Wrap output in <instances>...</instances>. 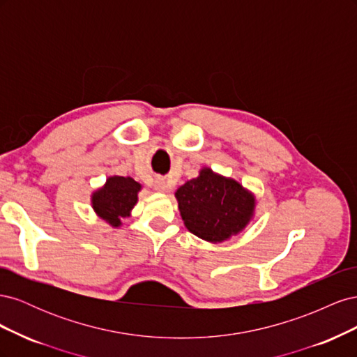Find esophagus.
I'll use <instances>...</instances> for the list:
<instances>
[{"instance_id":"obj_1","label":"esophagus","mask_w":357,"mask_h":357,"mask_svg":"<svg viewBox=\"0 0 357 357\" xmlns=\"http://www.w3.org/2000/svg\"><path fill=\"white\" fill-rule=\"evenodd\" d=\"M155 189L159 190V192H165V190H168V186H167V183L164 180H158L155 183Z\"/></svg>"}]
</instances>
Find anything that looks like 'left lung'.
<instances>
[{"mask_svg": "<svg viewBox=\"0 0 357 357\" xmlns=\"http://www.w3.org/2000/svg\"><path fill=\"white\" fill-rule=\"evenodd\" d=\"M186 228L202 240L218 243L238 234L250 220L255 199L240 183L208 168L176 192Z\"/></svg>", "mask_w": 357, "mask_h": 357, "instance_id": "1", "label": "left lung"}]
</instances>
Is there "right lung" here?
Here are the masks:
<instances>
[{"label":"right lung","mask_w":357,"mask_h":357,"mask_svg":"<svg viewBox=\"0 0 357 357\" xmlns=\"http://www.w3.org/2000/svg\"><path fill=\"white\" fill-rule=\"evenodd\" d=\"M139 189V183L131 177H110L102 189L93 193L92 207L104 220L119 226L135 205Z\"/></svg>","instance_id":"add662e5"}]
</instances>
